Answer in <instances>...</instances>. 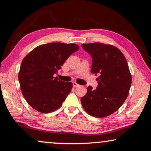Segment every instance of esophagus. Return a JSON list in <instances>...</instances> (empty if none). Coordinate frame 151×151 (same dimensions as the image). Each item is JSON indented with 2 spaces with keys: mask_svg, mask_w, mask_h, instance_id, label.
I'll return each mask as SVG.
<instances>
[{
  "mask_svg": "<svg viewBox=\"0 0 151 151\" xmlns=\"http://www.w3.org/2000/svg\"><path fill=\"white\" fill-rule=\"evenodd\" d=\"M73 85L74 87H77V86H79L78 84L76 83V82H73Z\"/></svg>",
  "mask_w": 151,
  "mask_h": 151,
  "instance_id": "obj_1",
  "label": "esophagus"
}]
</instances>
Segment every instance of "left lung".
<instances>
[{"mask_svg":"<svg viewBox=\"0 0 151 151\" xmlns=\"http://www.w3.org/2000/svg\"><path fill=\"white\" fill-rule=\"evenodd\" d=\"M82 47L92 57L91 73L99 75L98 86H89L81 104L90 115L103 118L114 113L127 98L132 78L127 60L121 50L110 45L95 42Z\"/></svg>","mask_w":151,"mask_h":151,"instance_id":"obj_1","label":"left lung"}]
</instances>
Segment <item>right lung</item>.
I'll use <instances>...</instances> for the list:
<instances>
[{
    "label": "right lung",
    "instance_id": "add662e5",
    "mask_svg": "<svg viewBox=\"0 0 151 151\" xmlns=\"http://www.w3.org/2000/svg\"><path fill=\"white\" fill-rule=\"evenodd\" d=\"M78 49L75 44L51 42L36 47L24 57L20 68L19 81L22 93L30 106L48 113L62 105L73 84L53 75Z\"/></svg>",
    "mask_w": 151,
    "mask_h": 151
}]
</instances>
